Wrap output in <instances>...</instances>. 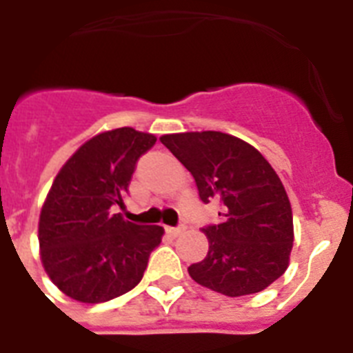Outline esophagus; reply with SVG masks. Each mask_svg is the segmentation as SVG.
I'll return each instance as SVG.
<instances>
[{
	"instance_id": "34e87169",
	"label": "esophagus",
	"mask_w": 353,
	"mask_h": 353,
	"mask_svg": "<svg viewBox=\"0 0 353 353\" xmlns=\"http://www.w3.org/2000/svg\"><path fill=\"white\" fill-rule=\"evenodd\" d=\"M185 232V226H177V228H167V233H170L172 236H177L181 235Z\"/></svg>"
}]
</instances>
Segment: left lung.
I'll return each instance as SVG.
<instances>
[{
  "instance_id": "left-lung-1",
  "label": "left lung",
  "mask_w": 353,
  "mask_h": 353,
  "mask_svg": "<svg viewBox=\"0 0 353 353\" xmlns=\"http://www.w3.org/2000/svg\"><path fill=\"white\" fill-rule=\"evenodd\" d=\"M159 141L194 176L201 201L221 204L217 224L203 228L206 259L188 268L195 282L235 298L282 276L294 241L291 203L262 154L217 131L165 134Z\"/></svg>"
}]
</instances>
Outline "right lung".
Instances as JSON below:
<instances>
[{
	"label": "right lung",
	"instance_id": "right-lung-1",
	"mask_svg": "<svg viewBox=\"0 0 353 353\" xmlns=\"http://www.w3.org/2000/svg\"><path fill=\"white\" fill-rule=\"evenodd\" d=\"M156 143L120 127L85 141L55 177L39 219L43 265L64 294L102 303L134 289L163 228L134 224L123 208L138 159Z\"/></svg>",
	"mask_w": 353,
	"mask_h": 353
}]
</instances>
